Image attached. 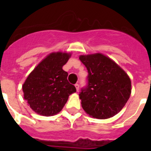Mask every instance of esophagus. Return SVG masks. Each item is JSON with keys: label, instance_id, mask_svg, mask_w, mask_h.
<instances>
[{"label": "esophagus", "instance_id": "obj_1", "mask_svg": "<svg viewBox=\"0 0 151 151\" xmlns=\"http://www.w3.org/2000/svg\"><path fill=\"white\" fill-rule=\"evenodd\" d=\"M75 87H76V89L77 91H78V89H79V85H78V84H76Z\"/></svg>", "mask_w": 151, "mask_h": 151}]
</instances>
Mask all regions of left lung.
Wrapping results in <instances>:
<instances>
[{"mask_svg": "<svg viewBox=\"0 0 151 151\" xmlns=\"http://www.w3.org/2000/svg\"><path fill=\"white\" fill-rule=\"evenodd\" d=\"M87 68L88 85L79 94L82 106L91 116L110 118L122 110L131 94V80L120 66L102 54L81 55Z\"/></svg>", "mask_w": 151, "mask_h": 151, "instance_id": "obj_1", "label": "left lung"}]
</instances>
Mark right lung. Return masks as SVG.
Returning a JSON list of instances; mask_svg holds the SVG:
<instances>
[{"label":"right lung","mask_w":151,"mask_h":151,"mask_svg":"<svg viewBox=\"0 0 151 151\" xmlns=\"http://www.w3.org/2000/svg\"><path fill=\"white\" fill-rule=\"evenodd\" d=\"M71 54L51 53L29 75L22 85L24 99L33 111L50 116L60 113L69 96L76 91L67 80L68 73L63 66Z\"/></svg>","instance_id":"right-lung-1"}]
</instances>
